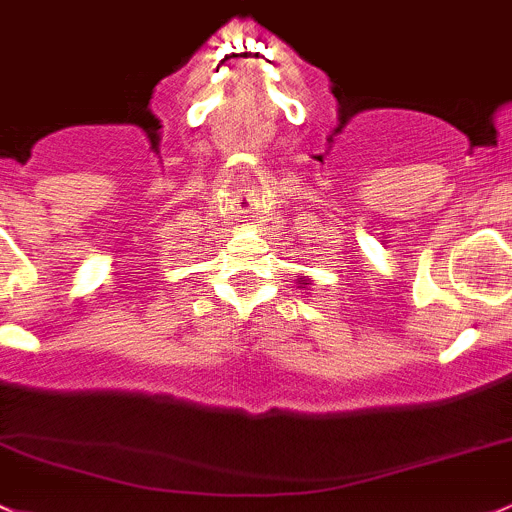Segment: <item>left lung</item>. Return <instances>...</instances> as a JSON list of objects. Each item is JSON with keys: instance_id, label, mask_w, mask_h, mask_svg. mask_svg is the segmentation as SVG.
Here are the masks:
<instances>
[{"instance_id": "1", "label": "left lung", "mask_w": 512, "mask_h": 512, "mask_svg": "<svg viewBox=\"0 0 512 512\" xmlns=\"http://www.w3.org/2000/svg\"><path fill=\"white\" fill-rule=\"evenodd\" d=\"M298 288H308V291H310V278L308 276H300L298 278Z\"/></svg>"}]
</instances>
